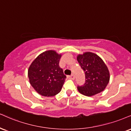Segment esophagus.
Masks as SVG:
<instances>
[{
  "label": "esophagus",
  "mask_w": 131,
  "mask_h": 131,
  "mask_svg": "<svg viewBox=\"0 0 131 131\" xmlns=\"http://www.w3.org/2000/svg\"><path fill=\"white\" fill-rule=\"evenodd\" d=\"M67 78L68 79H71V80H74L75 79V75H73V74L71 75H67Z\"/></svg>",
  "instance_id": "1"
}]
</instances>
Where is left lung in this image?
I'll use <instances>...</instances> for the list:
<instances>
[{"mask_svg":"<svg viewBox=\"0 0 131 131\" xmlns=\"http://www.w3.org/2000/svg\"><path fill=\"white\" fill-rule=\"evenodd\" d=\"M77 61L85 73V83L78 85V90L84 95L91 96L103 91L110 79L107 66L98 55L86 52L77 56Z\"/></svg>","mask_w":131,"mask_h":131,"instance_id":"1","label":"left lung"}]
</instances>
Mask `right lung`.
I'll return each mask as SVG.
<instances>
[{
    "mask_svg": "<svg viewBox=\"0 0 131 131\" xmlns=\"http://www.w3.org/2000/svg\"><path fill=\"white\" fill-rule=\"evenodd\" d=\"M61 56L53 50L46 51L30 65L28 70L29 80L39 94L52 96L61 90L66 76L59 66Z\"/></svg>",
    "mask_w": 131,
    "mask_h": 131,
    "instance_id": "right-lung-1",
    "label": "right lung"
}]
</instances>
